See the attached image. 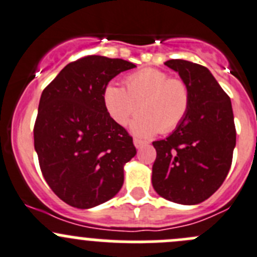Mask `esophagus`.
<instances>
[{
	"mask_svg": "<svg viewBox=\"0 0 257 257\" xmlns=\"http://www.w3.org/2000/svg\"><path fill=\"white\" fill-rule=\"evenodd\" d=\"M133 143H134V146H136L137 150H140V148L145 147V146L147 145V143H146L145 141H141V140H138V138H134Z\"/></svg>",
	"mask_w": 257,
	"mask_h": 257,
	"instance_id": "obj_1",
	"label": "esophagus"
}]
</instances>
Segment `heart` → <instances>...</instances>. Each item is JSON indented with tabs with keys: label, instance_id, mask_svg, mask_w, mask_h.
I'll list each match as a JSON object with an SVG mask.
<instances>
[{
	"label": "heart",
	"instance_id": "b5f03b06",
	"mask_svg": "<svg viewBox=\"0 0 257 257\" xmlns=\"http://www.w3.org/2000/svg\"><path fill=\"white\" fill-rule=\"evenodd\" d=\"M125 87L110 83L104 90V104L112 120L125 125L131 117L142 110L131 124V132L141 138H150L158 132L169 133L188 116L191 104L189 86L167 72L143 68L125 78Z\"/></svg>",
	"mask_w": 257,
	"mask_h": 257
}]
</instances>
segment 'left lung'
Masks as SVG:
<instances>
[{
	"label": "left lung",
	"instance_id": "obj_1",
	"mask_svg": "<svg viewBox=\"0 0 257 257\" xmlns=\"http://www.w3.org/2000/svg\"><path fill=\"white\" fill-rule=\"evenodd\" d=\"M189 86L188 116L166 140L156 141L152 185L162 198L195 205L222 185L232 164L236 128L231 99L207 67L184 59L165 62Z\"/></svg>",
	"mask_w": 257,
	"mask_h": 257
}]
</instances>
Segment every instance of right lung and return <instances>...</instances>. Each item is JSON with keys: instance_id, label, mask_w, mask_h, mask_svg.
Instances as JSON below:
<instances>
[{"instance_id": "1", "label": "right lung", "mask_w": 257, "mask_h": 257, "mask_svg": "<svg viewBox=\"0 0 257 257\" xmlns=\"http://www.w3.org/2000/svg\"><path fill=\"white\" fill-rule=\"evenodd\" d=\"M134 67L124 59L85 57L67 64L40 96L35 152L47 184L71 207L90 209L123 186L124 165L137 151L106 111L104 90Z\"/></svg>"}]
</instances>
